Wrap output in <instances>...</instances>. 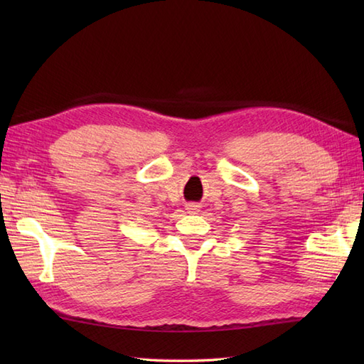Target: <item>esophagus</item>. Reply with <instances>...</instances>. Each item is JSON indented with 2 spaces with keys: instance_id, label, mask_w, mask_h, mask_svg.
Listing matches in <instances>:
<instances>
[{
  "instance_id": "esophagus-1",
  "label": "esophagus",
  "mask_w": 364,
  "mask_h": 364,
  "mask_svg": "<svg viewBox=\"0 0 364 364\" xmlns=\"http://www.w3.org/2000/svg\"><path fill=\"white\" fill-rule=\"evenodd\" d=\"M186 210H188L189 213H196V211H198V205H196V203H188V205H186Z\"/></svg>"
}]
</instances>
